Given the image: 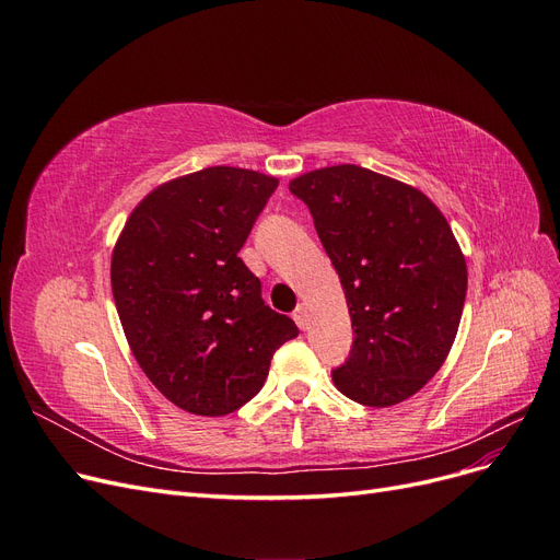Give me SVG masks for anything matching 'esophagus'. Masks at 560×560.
<instances>
[{
	"mask_svg": "<svg viewBox=\"0 0 560 560\" xmlns=\"http://www.w3.org/2000/svg\"><path fill=\"white\" fill-rule=\"evenodd\" d=\"M294 319H296V325L301 329H308V311H306V306H303V303H299V306H296Z\"/></svg>",
	"mask_w": 560,
	"mask_h": 560,
	"instance_id": "34e87169",
	"label": "esophagus"
}]
</instances>
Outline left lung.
Returning a JSON list of instances; mask_svg holds the SVG:
<instances>
[{
  "mask_svg": "<svg viewBox=\"0 0 560 560\" xmlns=\"http://www.w3.org/2000/svg\"><path fill=\"white\" fill-rule=\"evenodd\" d=\"M346 292L354 341L334 385L385 409L413 397L460 327L467 264L434 202L387 175L341 163L290 182Z\"/></svg>",
  "mask_w": 560,
  "mask_h": 560,
  "instance_id": "obj_1",
  "label": "left lung"
}]
</instances>
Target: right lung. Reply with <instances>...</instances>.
<instances>
[{"label": "right lung", "instance_id": "right-lung-1", "mask_svg": "<svg viewBox=\"0 0 560 560\" xmlns=\"http://www.w3.org/2000/svg\"><path fill=\"white\" fill-rule=\"evenodd\" d=\"M278 177L214 165L163 182L112 252V292L147 378L182 411L226 416L264 387L273 352L299 334L270 311L238 257Z\"/></svg>", "mask_w": 560, "mask_h": 560}]
</instances>
